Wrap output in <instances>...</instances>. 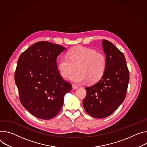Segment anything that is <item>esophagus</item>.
<instances>
[{
    "mask_svg": "<svg viewBox=\"0 0 147 147\" xmlns=\"http://www.w3.org/2000/svg\"><path fill=\"white\" fill-rule=\"evenodd\" d=\"M72 87H73V89L76 90V89H77L78 88V86L77 85H76V84H73L72 85Z\"/></svg>",
    "mask_w": 147,
    "mask_h": 147,
    "instance_id": "obj_1",
    "label": "esophagus"
}]
</instances>
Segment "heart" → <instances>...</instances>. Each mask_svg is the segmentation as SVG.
<instances>
[{"label":"heart","instance_id":"heart-1","mask_svg":"<svg viewBox=\"0 0 147 147\" xmlns=\"http://www.w3.org/2000/svg\"><path fill=\"white\" fill-rule=\"evenodd\" d=\"M107 58L102 53L82 46L70 49L66 57H61L57 68L61 76L69 79L76 69L77 71L71 79L77 83L86 81L88 84L98 82L104 76L107 69Z\"/></svg>","mask_w":147,"mask_h":147}]
</instances>
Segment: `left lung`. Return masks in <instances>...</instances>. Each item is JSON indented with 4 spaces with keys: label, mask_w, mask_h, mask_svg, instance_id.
<instances>
[{
    "label": "left lung",
    "mask_w": 147,
    "mask_h": 147,
    "mask_svg": "<svg viewBox=\"0 0 147 147\" xmlns=\"http://www.w3.org/2000/svg\"><path fill=\"white\" fill-rule=\"evenodd\" d=\"M102 45L107 61L105 72L97 83L86 88L83 102L86 111L97 118L110 115L122 104L129 80L123 53L107 40H102Z\"/></svg>",
    "instance_id": "1"
}]
</instances>
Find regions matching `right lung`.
Masks as SVG:
<instances>
[{"mask_svg":"<svg viewBox=\"0 0 147 147\" xmlns=\"http://www.w3.org/2000/svg\"><path fill=\"white\" fill-rule=\"evenodd\" d=\"M61 45L38 42L20 56L15 74L20 101L34 117H55L60 111L71 84L63 79L57 68V56L65 50Z\"/></svg>","mask_w":147,"mask_h":147,"instance_id":"obj_1","label":"right lung"}]
</instances>
